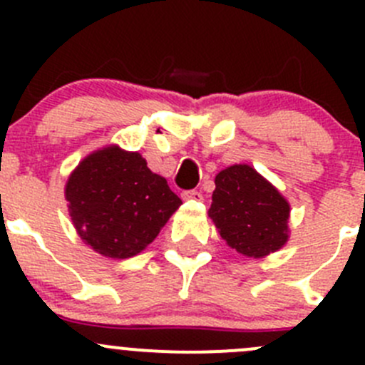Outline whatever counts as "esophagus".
<instances>
[{"label":"esophagus","instance_id":"esophagus-1","mask_svg":"<svg viewBox=\"0 0 365 365\" xmlns=\"http://www.w3.org/2000/svg\"><path fill=\"white\" fill-rule=\"evenodd\" d=\"M182 197L185 201H201L203 194H201V190H183Z\"/></svg>","mask_w":365,"mask_h":365}]
</instances>
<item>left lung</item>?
<instances>
[{
	"label": "left lung",
	"mask_w": 365,
	"mask_h": 365,
	"mask_svg": "<svg viewBox=\"0 0 365 365\" xmlns=\"http://www.w3.org/2000/svg\"><path fill=\"white\" fill-rule=\"evenodd\" d=\"M208 215L222 240L244 256H267L288 240V201L251 165H231L215 176Z\"/></svg>",
	"instance_id": "left-lung-1"
}]
</instances>
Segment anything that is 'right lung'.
<instances>
[{"label": "right lung", "mask_w": 365, "mask_h": 365, "mask_svg": "<svg viewBox=\"0 0 365 365\" xmlns=\"http://www.w3.org/2000/svg\"><path fill=\"white\" fill-rule=\"evenodd\" d=\"M77 233L108 257L141 252L176 212L182 200L139 153L118 146L86 157L65 189Z\"/></svg>", "instance_id": "obj_1"}]
</instances>
